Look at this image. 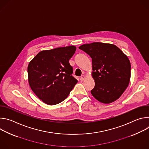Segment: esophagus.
I'll list each match as a JSON object with an SVG mask.
<instances>
[{"label":"esophagus","mask_w":149,"mask_h":149,"mask_svg":"<svg viewBox=\"0 0 149 149\" xmlns=\"http://www.w3.org/2000/svg\"><path fill=\"white\" fill-rule=\"evenodd\" d=\"M85 78H86V76H85L84 75H81V77H80V80H81V81H84V79H85Z\"/></svg>","instance_id":"1"}]
</instances>
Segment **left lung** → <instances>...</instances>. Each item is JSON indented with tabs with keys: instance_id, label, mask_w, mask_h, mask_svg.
Here are the masks:
<instances>
[{
	"instance_id": "1",
	"label": "left lung",
	"mask_w": 149,
	"mask_h": 149,
	"mask_svg": "<svg viewBox=\"0 0 149 149\" xmlns=\"http://www.w3.org/2000/svg\"><path fill=\"white\" fill-rule=\"evenodd\" d=\"M79 48L92 58V76L95 87L91 94L102 103L109 104L120 97L128 87L131 76L130 62L117 46L93 42Z\"/></svg>"
}]
</instances>
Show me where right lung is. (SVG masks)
<instances>
[{
    "label": "right lung",
    "instance_id": "right-lung-1",
    "mask_svg": "<svg viewBox=\"0 0 149 149\" xmlns=\"http://www.w3.org/2000/svg\"><path fill=\"white\" fill-rule=\"evenodd\" d=\"M76 51L75 46L42 51L29 62L28 81L36 95L48 105L64 100L78 81L72 76L70 59Z\"/></svg>",
    "mask_w": 149,
    "mask_h": 149
}]
</instances>
